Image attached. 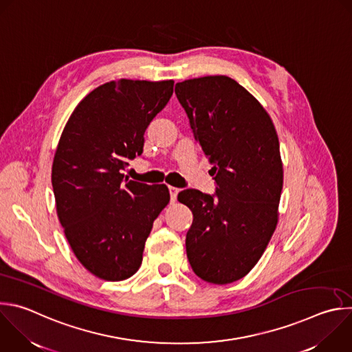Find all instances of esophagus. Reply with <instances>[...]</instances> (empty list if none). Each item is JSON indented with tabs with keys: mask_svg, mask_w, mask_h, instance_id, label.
<instances>
[{
	"mask_svg": "<svg viewBox=\"0 0 352 352\" xmlns=\"http://www.w3.org/2000/svg\"><path fill=\"white\" fill-rule=\"evenodd\" d=\"M168 192H170V197H171V201L174 203L177 200V195H178V189L174 188V186H168Z\"/></svg>",
	"mask_w": 352,
	"mask_h": 352,
	"instance_id": "obj_1",
	"label": "esophagus"
}]
</instances>
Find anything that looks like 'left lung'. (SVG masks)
I'll list each match as a JSON object with an SVG mask.
<instances>
[{
    "label": "left lung",
    "instance_id": "left-lung-1",
    "mask_svg": "<svg viewBox=\"0 0 352 352\" xmlns=\"http://www.w3.org/2000/svg\"><path fill=\"white\" fill-rule=\"evenodd\" d=\"M175 95L217 184L214 195L178 193L193 214L186 256L200 279L232 283L258 263L278 223L283 186L278 134L261 103L230 77L185 80L175 84Z\"/></svg>",
    "mask_w": 352,
    "mask_h": 352
}]
</instances>
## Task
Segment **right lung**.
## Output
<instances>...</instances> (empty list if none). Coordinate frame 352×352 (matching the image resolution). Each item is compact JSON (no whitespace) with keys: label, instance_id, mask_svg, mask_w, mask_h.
Wrapping results in <instances>:
<instances>
[{"label":"right lung","instance_id":"add662e5","mask_svg":"<svg viewBox=\"0 0 352 352\" xmlns=\"http://www.w3.org/2000/svg\"><path fill=\"white\" fill-rule=\"evenodd\" d=\"M174 81H110L74 109L60 135L52 188L66 239L87 271L124 280L142 264L153 221L170 201L166 185L124 178L144 134L173 95Z\"/></svg>","mask_w":352,"mask_h":352}]
</instances>
